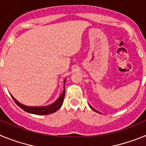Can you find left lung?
Listing matches in <instances>:
<instances>
[{
    "instance_id": "left-lung-1",
    "label": "left lung",
    "mask_w": 146,
    "mask_h": 146,
    "mask_svg": "<svg viewBox=\"0 0 146 146\" xmlns=\"http://www.w3.org/2000/svg\"><path fill=\"white\" fill-rule=\"evenodd\" d=\"M89 106H90V108H91V109H92V110H94V111H95V112H96V113H99V111H97V110H96L94 109V108H92V107H91V105H90V104H89Z\"/></svg>"
}]
</instances>
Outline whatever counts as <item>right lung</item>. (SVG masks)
<instances>
[{
  "label": "right lung",
  "mask_w": 146,
  "mask_h": 146,
  "mask_svg": "<svg viewBox=\"0 0 146 146\" xmlns=\"http://www.w3.org/2000/svg\"><path fill=\"white\" fill-rule=\"evenodd\" d=\"M66 79L64 80V83H65ZM65 88V85L64 86ZM64 96H65V88L64 89V91L61 94L60 96H59L58 99L53 102L52 104H50V105H47V106H42V107H30V106H26V105H24V104H21L19 102H17L15 98L12 97V99H14V101L15 102L18 106L20 107V108L24 110V111L27 112V113H32V114L35 115H48V114H52V113H55L59 109V108L61 107L62 104H63V102H64Z\"/></svg>",
  "instance_id": "1"
}]
</instances>
